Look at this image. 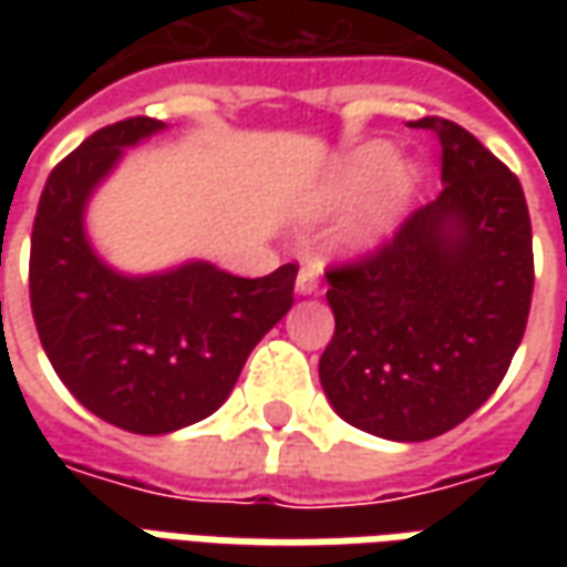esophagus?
I'll return each instance as SVG.
<instances>
[{
    "label": "esophagus",
    "instance_id": "esophagus-1",
    "mask_svg": "<svg viewBox=\"0 0 567 567\" xmlns=\"http://www.w3.org/2000/svg\"><path fill=\"white\" fill-rule=\"evenodd\" d=\"M319 264L316 260H307L300 272H297V291L300 295H316L319 291Z\"/></svg>",
    "mask_w": 567,
    "mask_h": 567
}]
</instances>
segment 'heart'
<instances>
[{
	"label": "heart",
	"instance_id": "b5f03b06",
	"mask_svg": "<svg viewBox=\"0 0 567 567\" xmlns=\"http://www.w3.org/2000/svg\"><path fill=\"white\" fill-rule=\"evenodd\" d=\"M416 185V173L406 163H394L392 145L385 142H370L352 151L337 173L324 182L319 197L312 199V215H328V212L346 209L361 197H368L373 186V197L364 203L352 221L343 227V243L352 248L377 246L382 236L389 234L394 215L401 209L406 194Z\"/></svg>",
	"mask_w": 567,
	"mask_h": 567
}]
</instances>
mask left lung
I'll return each mask as SVG.
<instances>
[{
    "instance_id": "1",
    "label": "left lung",
    "mask_w": 567,
    "mask_h": 567,
    "mask_svg": "<svg viewBox=\"0 0 567 567\" xmlns=\"http://www.w3.org/2000/svg\"><path fill=\"white\" fill-rule=\"evenodd\" d=\"M443 190L373 255L328 276L333 337L321 389L349 425L419 443L486 404L523 343L535 291L532 218L519 178L446 117Z\"/></svg>"
}]
</instances>
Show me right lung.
<instances>
[{"instance_id": "obj_1", "label": "right lung", "mask_w": 567, "mask_h": 567, "mask_svg": "<svg viewBox=\"0 0 567 567\" xmlns=\"http://www.w3.org/2000/svg\"><path fill=\"white\" fill-rule=\"evenodd\" d=\"M163 127L127 117L96 130L48 175L32 224L30 303L44 355L79 404L133 434L212 416L295 303L297 264L243 279L206 260L124 276L96 258L84 234L93 187Z\"/></svg>"}]
</instances>
